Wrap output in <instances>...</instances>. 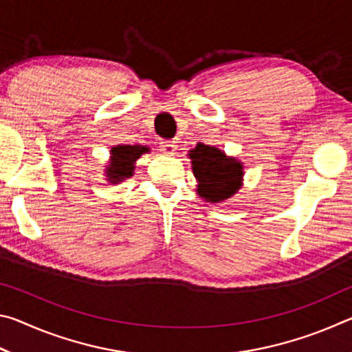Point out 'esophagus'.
Instances as JSON below:
<instances>
[{
	"instance_id": "34e87169",
	"label": "esophagus",
	"mask_w": 352,
	"mask_h": 352,
	"mask_svg": "<svg viewBox=\"0 0 352 352\" xmlns=\"http://www.w3.org/2000/svg\"><path fill=\"white\" fill-rule=\"evenodd\" d=\"M160 151H162L164 155L172 157V155L177 153V144L174 141H162L160 142Z\"/></svg>"
}]
</instances>
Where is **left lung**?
Returning a JSON list of instances; mask_svg holds the SVG:
<instances>
[{
    "label": "left lung",
    "instance_id": "1",
    "mask_svg": "<svg viewBox=\"0 0 352 352\" xmlns=\"http://www.w3.org/2000/svg\"><path fill=\"white\" fill-rule=\"evenodd\" d=\"M194 177L197 178V194L210 204H219L233 195L242 186L243 166L230 158L217 147L199 142L189 151Z\"/></svg>",
    "mask_w": 352,
    "mask_h": 352
}]
</instances>
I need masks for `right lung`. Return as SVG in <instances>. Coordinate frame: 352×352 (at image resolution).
<instances>
[{
    "label": "right lung",
    "mask_w": 352,
    "mask_h": 352,
    "mask_svg": "<svg viewBox=\"0 0 352 352\" xmlns=\"http://www.w3.org/2000/svg\"><path fill=\"white\" fill-rule=\"evenodd\" d=\"M148 152L146 146H116L111 147L110 163L107 166V178L110 183H119L133 175L135 162L142 153Z\"/></svg>",
    "instance_id": "add662e5"
}]
</instances>
